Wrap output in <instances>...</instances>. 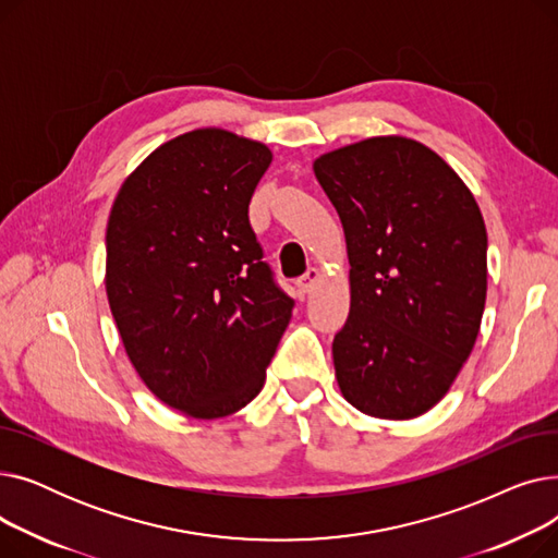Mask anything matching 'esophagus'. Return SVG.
<instances>
[{"instance_id": "esophagus-1", "label": "esophagus", "mask_w": 558, "mask_h": 558, "mask_svg": "<svg viewBox=\"0 0 558 558\" xmlns=\"http://www.w3.org/2000/svg\"><path fill=\"white\" fill-rule=\"evenodd\" d=\"M318 278H320V274H318V269H314V267H310L299 280H296V287H299V291L301 294L305 296V294H310V291L314 289V284L318 282Z\"/></svg>"}]
</instances>
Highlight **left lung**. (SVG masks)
<instances>
[{
    "mask_svg": "<svg viewBox=\"0 0 558 558\" xmlns=\"http://www.w3.org/2000/svg\"><path fill=\"white\" fill-rule=\"evenodd\" d=\"M314 173L350 262V314L332 341L339 389L368 416L416 418L448 393L480 335V205L441 156L400 135L330 151Z\"/></svg>",
    "mask_w": 558,
    "mask_h": 558,
    "instance_id": "obj_1",
    "label": "left lung"
}]
</instances>
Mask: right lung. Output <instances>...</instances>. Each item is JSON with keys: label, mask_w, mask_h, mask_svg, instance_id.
I'll use <instances>...</instances> for the list:
<instances>
[{"label": "right lung", "mask_w": 558, "mask_h": 558, "mask_svg": "<svg viewBox=\"0 0 558 558\" xmlns=\"http://www.w3.org/2000/svg\"><path fill=\"white\" fill-rule=\"evenodd\" d=\"M269 165L264 144L198 129L158 146L112 203L117 330L142 383L194 418L240 412L262 391L294 310L248 221Z\"/></svg>", "instance_id": "right-lung-1"}]
</instances>
